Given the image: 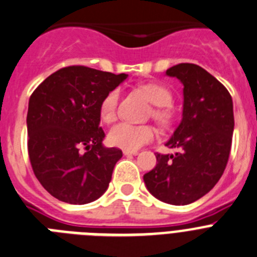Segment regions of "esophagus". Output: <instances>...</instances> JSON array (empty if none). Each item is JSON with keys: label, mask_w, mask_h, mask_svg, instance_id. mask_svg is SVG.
<instances>
[{"label": "esophagus", "mask_w": 257, "mask_h": 257, "mask_svg": "<svg viewBox=\"0 0 257 257\" xmlns=\"http://www.w3.org/2000/svg\"><path fill=\"white\" fill-rule=\"evenodd\" d=\"M139 153V152L138 151H126V149H124L123 151V154L124 156H136V154Z\"/></svg>", "instance_id": "1"}]
</instances>
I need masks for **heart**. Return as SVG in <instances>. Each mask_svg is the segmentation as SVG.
<instances>
[{
	"mask_svg": "<svg viewBox=\"0 0 257 257\" xmlns=\"http://www.w3.org/2000/svg\"><path fill=\"white\" fill-rule=\"evenodd\" d=\"M143 91L148 95L154 109L152 115L162 126H170L174 121V112L170 108L172 103V92L162 83L148 82L140 86ZM119 90L113 88L105 94L99 105V114L106 123H110L117 118V108L119 101ZM157 131L149 124H133L121 122L110 128L108 134V142L117 148L126 151H138L143 145L148 144L156 139Z\"/></svg>",
	"mask_w": 257,
	"mask_h": 257,
	"instance_id": "obj_1",
	"label": "heart"
}]
</instances>
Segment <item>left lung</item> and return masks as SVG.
<instances>
[{
	"mask_svg": "<svg viewBox=\"0 0 257 257\" xmlns=\"http://www.w3.org/2000/svg\"><path fill=\"white\" fill-rule=\"evenodd\" d=\"M184 85L183 119L169 148L144 175L149 192L170 205H189L207 194L225 170L234 130L233 101L225 86L197 64L181 63L166 70Z\"/></svg>",
	"mask_w": 257,
	"mask_h": 257,
	"instance_id": "left-lung-1",
	"label": "left lung"
}]
</instances>
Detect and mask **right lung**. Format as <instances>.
Wrapping results in <instances>:
<instances>
[{"label":"right lung","mask_w":257,"mask_h":257,"mask_svg":"<svg viewBox=\"0 0 257 257\" xmlns=\"http://www.w3.org/2000/svg\"><path fill=\"white\" fill-rule=\"evenodd\" d=\"M126 78L70 65L47 77L29 97V161L41 185L59 201L85 205L108 189L122 151L103 147L99 105Z\"/></svg>","instance_id":"obj_1"}]
</instances>
